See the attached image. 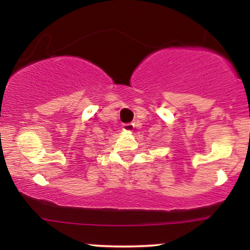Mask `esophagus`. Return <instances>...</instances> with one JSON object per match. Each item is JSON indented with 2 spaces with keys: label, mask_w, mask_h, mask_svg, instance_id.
Returning a JSON list of instances; mask_svg holds the SVG:
<instances>
[{
  "label": "esophagus",
  "mask_w": 250,
  "mask_h": 250,
  "mask_svg": "<svg viewBox=\"0 0 250 250\" xmlns=\"http://www.w3.org/2000/svg\"><path fill=\"white\" fill-rule=\"evenodd\" d=\"M122 129L125 131H131L134 129V125L133 123H125V125H122Z\"/></svg>",
  "instance_id": "1"
}]
</instances>
